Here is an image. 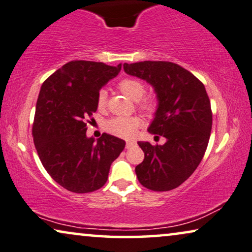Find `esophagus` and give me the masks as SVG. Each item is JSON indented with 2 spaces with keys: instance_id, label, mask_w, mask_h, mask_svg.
<instances>
[{
  "instance_id": "obj_1",
  "label": "esophagus",
  "mask_w": 252,
  "mask_h": 252,
  "mask_svg": "<svg viewBox=\"0 0 252 252\" xmlns=\"http://www.w3.org/2000/svg\"><path fill=\"white\" fill-rule=\"evenodd\" d=\"M136 144V142L135 140H126V149H129V147H131V146H133Z\"/></svg>"
}]
</instances>
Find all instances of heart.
Listing matches in <instances>:
<instances>
[{
  "label": "heart",
  "mask_w": 252,
  "mask_h": 252,
  "mask_svg": "<svg viewBox=\"0 0 252 252\" xmlns=\"http://www.w3.org/2000/svg\"><path fill=\"white\" fill-rule=\"evenodd\" d=\"M120 91L131 100L142 99L145 93V84L137 78H124L119 83ZM139 108L147 114L156 110V102L153 99L146 98L138 102ZM96 108L99 112H105L107 108V93L106 91H99L96 95ZM140 121L138 117H114L106 122L105 128L108 132L113 133L121 138H131L138 129Z\"/></svg>",
  "instance_id": "heart-1"
}]
</instances>
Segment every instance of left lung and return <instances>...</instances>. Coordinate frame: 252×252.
I'll use <instances>...</instances> for the list:
<instances>
[{"mask_svg":"<svg viewBox=\"0 0 252 252\" xmlns=\"http://www.w3.org/2000/svg\"><path fill=\"white\" fill-rule=\"evenodd\" d=\"M123 68L154 87L159 105L149 132L167 139L163 145L138 142L145 156L135 169L138 181L153 191L175 189L196 170L209 144L212 110L205 86L168 61L124 63Z\"/></svg>","mask_w":252,"mask_h":252,"instance_id":"obj_1","label":"left lung"}]
</instances>
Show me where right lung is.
I'll return each mask as SVG.
<instances>
[{"mask_svg":"<svg viewBox=\"0 0 252 252\" xmlns=\"http://www.w3.org/2000/svg\"><path fill=\"white\" fill-rule=\"evenodd\" d=\"M122 64L71 61L43 82L36 101L32 136L38 156L52 179L76 193L105 186L110 165L126 142L108 133L86 137L100 89L119 75Z\"/></svg>","mask_w":252,"mask_h":252,"instance_id":"add662e5","label":"right lung"}]
</instances>
